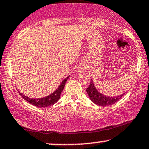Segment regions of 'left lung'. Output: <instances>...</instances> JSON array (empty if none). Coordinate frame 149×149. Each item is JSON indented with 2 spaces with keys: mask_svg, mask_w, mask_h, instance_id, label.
Returning <instances> with one entry per match:
<instances>
[{
  "mask_svg": "<svg viewBox=\"0 0 149 149\" xmlns=\"http://www.w3.org/2000/svg\"><path fill=\"white\" fill-rule=\"evenodd\" d=\"M86 91L87 92L88 97L91 99V100L95 104L102 107L109 106V105L115 104L116 102H118L125 95V93H122L119 96L117 97H107L106 95H102L97 91L92 80H91L89 86L86 88Z\"/></svg>",
  "mask_w": 149,
  "mask_h": 149,
  "instance_id": "1",
  "label": "left lung"
}]
</instances>
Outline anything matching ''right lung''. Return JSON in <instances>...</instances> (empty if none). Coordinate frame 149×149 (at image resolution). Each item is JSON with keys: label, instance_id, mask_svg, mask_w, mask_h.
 Segmentation results:
<instances>
[{"label": "right lung", "instance_id": "add662e5", "mask_svg": "<svg viewBox=\"0 0 149 149\" xmlns=\"http://www.w3.org/2000/svg\"><path fill=\"white\" fill-rule=\"evenodd\" d=\"M69 76L67 77V78H65V80L61 82L59 87H58L54 93L45 97L38 99H33L25 96L24 95H22L21 93H20V95L22 97V98H24L26 101H27L28 102L33 104V106L35 107H43V108H45V107L52 106V105L55 104L56 102H58V100H59L60 97H61V92L63 91V88L65 87V84L66 83V82H67V79L69 78Z\"/></svg>", "mask_w": 149, "mask_h": 149}]
</instances>
